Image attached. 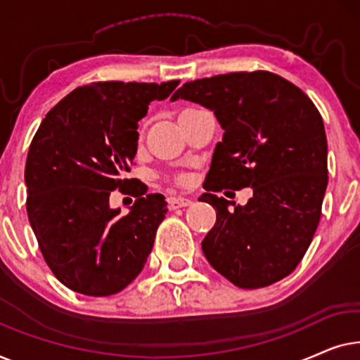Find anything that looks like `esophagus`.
Returning a JSON list of instances; mask_svg holds the SVG:
<instances>
[{
  "label": "esophagus",
  "instance_id": "esophagus-1",
  "mask_svg": "<svg viewBox=\"0 0 360 360\" xmlns=\"http://www.w3.org/2000/svg\"><path fill=\"white\" fill-rule=\"evenodd\" d=\"M191 200L184 198V196H174V198H169V208L170 210H179L185 208V206H190Z\"/></svg>",
  "mask_w": 360,
  "mask_h": 360
}]
</instances>
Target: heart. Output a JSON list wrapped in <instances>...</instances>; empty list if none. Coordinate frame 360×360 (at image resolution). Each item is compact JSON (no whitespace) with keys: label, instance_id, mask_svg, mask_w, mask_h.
Instances as JSON below:
<instances>
[{"label":"heart","instance_id":"b5f03b06","mask_svg":"<svg viewBox=\"0 0 360 360\" xmlns=\"http://www.w3.org/2000/svg\"><path fill=\"white\" fill-rule=\"evenodd\" d=\"M174 181L176 185H180V186H184V185H186L190 181V176L186 175V174H176L175 176H174Z\"/></svg>","mask_w":360,"mask_h":360}]
</instances>
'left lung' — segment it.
Masks as SVG:
<instances>
[{"instance_id": "obj_1", "label": "left lung", "mask_w": 360, "mask_h": 360, "mask_svg": "<svg viewBox=\"0 0 360 360\" xmlns=\"http://www.w3.org/2000/svg\"><path fill=\"white\" fill-rule=\"evenodd\" d=\"M179 98L213 110L224 129L203 185L208 193L200 198L216 210V224L201 243L205 257L239 288L285 278L311 244L328 186L318 108L292 82L265 70L186 82L172 101ZM248 186L253 198L234 212L214 195Z\"/></svg>"}]
</instances>
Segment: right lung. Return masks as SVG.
Wrapping results in <instances>:
<instances>
[{
    "instance_id": "add662e5",
    "label": "right lung",
    "mask_w": 360,
    "mask_h": 360,
    "mask_svg": "<svg viewBox=\"0 0 360 360\" xmlns=\"http://www.w3.org/2000/svg\"><path fill=\"white\" fill-rule=\"evenodd\" d=\"M179 83L78 86L32 137L24 170L29 223L49 269L73 292L110 297L144 269L167 203L124 175L137 152V122ZM112 189L138 198L129 215L109 208Z\"/></svg>"
}]
</instances>
